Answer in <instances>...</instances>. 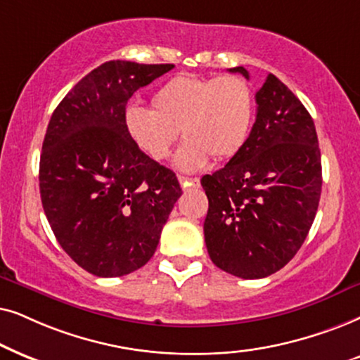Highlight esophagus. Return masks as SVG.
Listing matches in <instances>:
<instances>
[{"label":"esophagus","instance_id":"obj_1","mask_svg":"<svg viewBox=\"0 0 360 360\" xmlns=\"http://www.w3.org/2000/svg\"><path fill=\"white\" fill-rule=\"evenodd\" d=\"M179 183H181V186H183V188L186 189V188H199L200 186V181L198 179V177H184V176H181L179 177Z\"/></svg>","mask_w":360,"mask_h":360}]
</instances>
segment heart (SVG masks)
Wrapping results in <instances>:
<instances>
[{
    "instance_id": "1",
    "label": "heart",
    "mask_w": 360,
    "mask_h": 360,
    "mask_svg": "<svg viewBox=\"0 0 360 360\" xmlns=\"http://www.w3.org/2000/svg\"><path fill=\"white\" fill-rule=\"evenodd\" d=\"M253 120V94L237 75L205 79L181 74L162 84L151 97V110L131 105L124 130L138 150L151 160L171 156L179 130L186 138L176 167L193 172L209 158L224 161L242 150Z\"/></svg>"
}]
</instances>
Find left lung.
I'll return each mask as SVG.
<instances>
[{"instance_id": "1", "label": "left lung", "mask_w": 360, "mask_h": 360, "mask_svg": "<svg viewBox=\"0 0 360 360\" xmlns=\"http://www.w3.org/2000/svg\"><path fill=\"white\" fill-rule=\"evenodd\" d=\"M248 79L243 67H233ZM257 118L242 150L205 174L204 222L210 260L255 280L283 268L308 236L319 205L321 151L314 122L296 95L268 74L255 95Z\"/></svg>"}]
</instances>
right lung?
I'll use <instances>...</instances> for the list:
<instances>
[{
    "mask_svg": "<svg viewBox=\"0 0 360 360\" xmlns=\"http://www.w3.org/2000/svg\"><path fill=\"white\" fill-rule=\"evenodd\" d=\"M172 67L105 62L74 85L47 124L42 207L67 255L95 276H123L148 263L183 194L174 172L124 130L131 95Z\"/></svg>",
    "mask_w": 360,
    "mask_h": 360,
    "instance_id": "right-lung-1",
    "label": "right lung"
}]
</instances>
